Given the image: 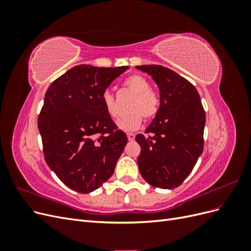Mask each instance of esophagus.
<instances>
[{"mask_svg":"<svg viewBox=\"0 0 251 251\" xmlns=\"http://www.w3.org/2000/svg\"><path fill=\"white\" fill-rule=\"evenodd\" d=\"M126 136H127L128 141H133L135 139V134H133V133H127Z\"/></svg>","mask_w":251,"mask_h":251,"instance_id":"obj_1","label":"esophagus"}]
</instances>
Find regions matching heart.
<instances>
[{
	"instance_id": "heart-1",
	"label": "heart",
	"mask_w": 251,
	"mask_h": 251,
	"mask_svg": "<svg viewBox=\"0 0 251 251\" xmlns=\"http://www.w3.org/2000/svg\"><path fill=\"white\" fill-rule=\"evenodd\" d=\"M125 87L135 94V97L130 104L132 112L118 120L117 126L124 131H134L140 126L143 117L150 119L156 115L160 105V100L155 91L151 90L150 82L141 75L135 74L127 77L125 80ZM101 100L108 115L112 119H117L120 112L112 92L105 90L101 95Z\"/></svg>"
}]
</instances>
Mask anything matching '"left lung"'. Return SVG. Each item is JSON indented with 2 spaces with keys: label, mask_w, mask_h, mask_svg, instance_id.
<instances>
[{
  "label": "left lung",
  "mask_w": 251,
  "mask_h": 251,
  "mask_svg": "<svg viewBox=\"0 0 251 251\" xmlns=\"http://www.w3.org/2000/svg\"><path fill=\"white\" fill-rule=\"evenodd\" d=\"M160 91V107L147 128L138 134L137 159L142 178L155 187L172 189L193 171L204 147L205 111L197 89L184 77L159 65L137 66Z\"/></svg>",
  "instance_id": "left-lung-1"
}]
</instances>
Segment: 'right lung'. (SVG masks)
<instances>
[{
	"mask_svg": "<svg viewBox=\"0 0 251 251\" xmlns=\"http://www.w3.org/2000/svg\"><path fill=\"white\" fill-rule=\"evenodd\" d=\"M126 69L75 66L45 94L37 121L45 160L75 192L91 193L111 178L127 143L101 100L111 82Z\"/></svg>",
	"mask_w": 251,
	"mask_h": 251,
	"instance_id": "1",
	"label": "right lung"
}]
</instances>
